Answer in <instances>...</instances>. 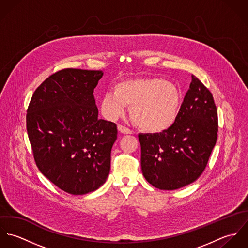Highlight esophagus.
<instances>
[{
	"mask_svg": "<svg viewBox=\"0 0 248 248\" xmlns=\"http://www.w3.org/2000/svg\"><path fill=\"white\" fill-rule=\"evenodd\" d=\"M117 129H118V131H119L120 133H122V134H125V135L132 134V131H131L130 129H128L127 127L123 126V125H118V126H117Z\"/></svg>",
	"mask_w": 248,
	"mask_h": 248,
	"instance_id": "obj_1",
	"label": "esophagus"
}]
</instances>
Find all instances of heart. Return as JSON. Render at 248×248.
Returning <instances> with one entry per match:
<instances>
[{"label":"heart","mask_w":248,"mask_h":248,"mask_svg":"<svg viewBox=\"0 0 248 248\" xmlns=\"http://www.w3.org/2000/svg\"><path fill=\"white\" fill-rule=\"evenodd\" d=\"M126 105L142 131L159 134L170 129L177 120L181 105V93L176 85L159 78L123 80L107 93L101 101L104 115L114 119Z\"/></svg>","instance_id":"heart-1"}]
</instances>
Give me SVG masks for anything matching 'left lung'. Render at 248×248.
<instances>
[{
  "label": "left lung",
  "mask_w": 248,
  "mask_h": 248,
  "mask_svg": "<svg viewBox=\"0 0 248 248\" xmlns=\"http://www.w3.org/2000/svg\"><path fill=\"white\" fill-rule=\"evenodd\" d=\"M217 139V111L211 92L192 75L174 125L159 134H140L141 170L154 187L176 190L204 171Z\"/></svg>",
  "instance_id": "obj_1"
}]
</instances>
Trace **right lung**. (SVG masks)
<instances>
[{"instance_id":"right-lung-1","label":"right lung","mask_w":248,"mask_h":248,"mask_svg":"<svg viewBox=\"0 0 248 248\" xmlns=\"http://www.w3.org/2000/svg\"><path fill=\"white\" fill-rule=\"evenodd\" d=\"M101 71L63 69L37 89L27 112V131L36 165L71 195L95 191L106 181L115 123L98 119L93 90Z\"/></svg>"}]
</instances>
